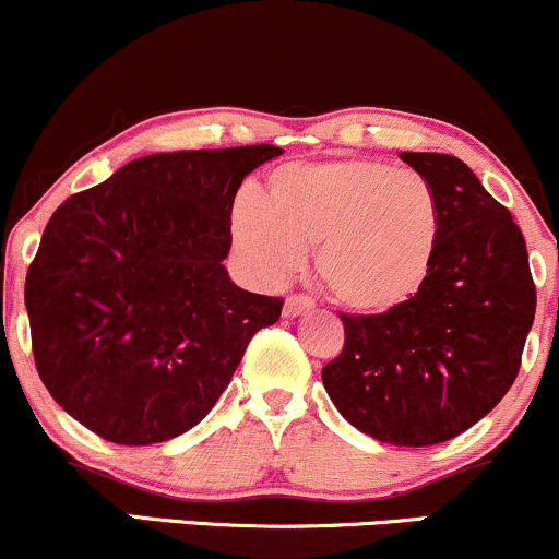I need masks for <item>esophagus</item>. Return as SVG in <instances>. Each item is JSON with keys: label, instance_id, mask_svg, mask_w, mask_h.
I'll use <instances>...</instances> for the list:
<instances>
[{"label": "esophagus", "instance_id": "obj_1", "mask_svg": "<svg viewBox=\"0 0 559 559\" xmlns=\"http://www.w3.org/2000/svg\"><path fill=\"white\" fill-rule=\"evenodd\" d=\"M313 298L311 295H300V293H295V295H290V298L285 300V317L287 319H293V317H300V313H308V311H313Z\"/></svg>", "mask_w": 559, "mask_h": 559}]
</instances>
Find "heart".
I'll use <instances>...</instances> for the list:
<instances>
[{"mask_svg": "<svg viewBox=\"0 0 559 559\" xmlns=\"http://www.w3.org/2000/svg\"><path fill=\"white\" fill-rule=\"evenodd\" d=\"M233 238L251 272L277 282L319 246L317 274L345 308L384 313L421 290L442 216L431 182L377 159L285 164L264 201L240 195Z\"/></svg>", "mask_w": 559, "mask_h": 559, "instance_id": "b5f03b06", "label": "heart"}]
</instances>
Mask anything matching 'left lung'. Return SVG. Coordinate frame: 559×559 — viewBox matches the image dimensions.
Here are the masks:
<instances>
[{"instance_id":"obj_1","label":"left lung","mask_w":559,"mask_h":559,"mask_svg":"<svg viewBox=\"0 0 559 559\" xmlns=\"http://www.w3.org/2000/svg\"><path fill=\"white\" fill-rule=\"evenodd\" d=\"M403 162L435 188L442 238L429 277L384 313H340L345 345L321 369L334 408L397 448H429L481 421L513 386L536 313L526 240L468 164Z\"/></svg>"}]
</instances>
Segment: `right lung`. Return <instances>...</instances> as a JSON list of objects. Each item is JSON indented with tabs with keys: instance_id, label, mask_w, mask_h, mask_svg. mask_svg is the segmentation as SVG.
<instances>
[{
	"instance_id": "obj_1",
	"label": "right lung",
	"mask_w": 559,
	"mask_h": 559,
	"mask_svg": "<svg viewBox=\"0 0 559 559\" xmlns=\"http://www.w3.org/2000/svg\"><path fill=\"white\" fill-rule=\"evenodd\" d=\"M282 148L151 154L51 214L25 277L38 377L115 444L167 442L214 408L282 298L240 290L233 246L242 177Z\"/></svg>"
}]
</instances>
